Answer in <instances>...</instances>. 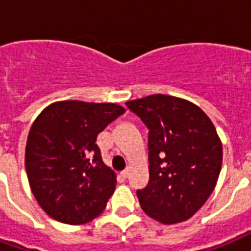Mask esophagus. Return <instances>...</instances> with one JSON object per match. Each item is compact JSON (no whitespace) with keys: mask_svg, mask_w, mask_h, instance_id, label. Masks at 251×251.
I'll use <instances>...</instances> for the list:
<instances>
[{"mask_svg":"<svg viewBox=\"0 0 251 251\" xmlns=\"http://www.w3.org/2000/svg\"><path fill=\"white\" fill-rule=\"evenodd\" d=\"M127 175H129V171H127V169H125V171H122V172H121V176H122L124 179L127 177Z\"/></svg>","mask_w":251,"mask_h":251,"instance_id":"esophagus-1","label":"esophagus"}]
</instances>
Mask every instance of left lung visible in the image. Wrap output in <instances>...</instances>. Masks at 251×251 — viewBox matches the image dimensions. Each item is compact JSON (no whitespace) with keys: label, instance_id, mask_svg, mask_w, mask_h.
<instances>
[{"label":"left lung","instance_id":"obj_1","mask_svg":"<svg viewBox=\"0 0 251 251\" xmlns=\"http://www.w3.org/2000/svg\"><path fill=\"white\" fill-rule=\"evenodd\" d=\"M149 129V183L137 191L144 212L164 225L189 219L215 188L222 142L199 106L154 94L126 102Z\"/></svg>","mask_w":251,"mask_h":251}]
</instances>
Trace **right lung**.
<instances>
[{"label": "right lung", "mask_w": 251, "mask_h": 251, "mask_svg": "<svg viewBox=\"0 0 251 251\" xmlns=\"http://www.w3.org/2000/svg\"><path fill=\"white\" fill-rule=\"evenodd\" d=\"M125 109L115 103L62 100L41 111L30 127L25 169L47 215L83 225L104 210L117 184L102 161L97 137Z\"/></svg>", "instance_id": "1"}]
</instances>
